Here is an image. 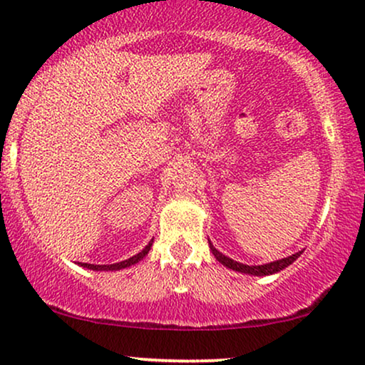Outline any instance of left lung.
Listing matches in <instances>:
<instances>
[{"label": "left lung", "mask_w": 365, "mask_h": 365, "mask_svg": "<svg viewBox=\"0 0 365 365\" xmlns=\"http://www.w3.org/2000/svg\"><path fill=\"white\" fill-rule=\"evenodd\" d=\"M210 249H211V252H213V255L217 257L218 262H222L225 267L233 269V271L244 272V274H252V276H269V274L282 271V269H286L287 265L294 262V260L301 255V252H298V254H292L286 259L276 260V262H269V264H264V265H245V264L235 262V260H232L230 257H227V255H223L222 252H218L213 245H211V242H210Z\"/></svg>", "instance_id": "1"}]
</instances>
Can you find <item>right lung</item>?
<instances>
[{
  "instance_id": "1",
  "label": "right lung",
  "mask_w": 365,
  "mask_h": 365,
  "mask_svg": "<svg viewBox=\"0 0 365 365\" xmlns=\"http://www.w3.org/2000/svg\"><path fill=\"white\" fill-rule=\"evenodd\" d=\"M152 242H154V240H150V242H148V245L145 247V249H143L142 252H138L137 255H133V257H130V259H127V260H121V262H118V264H106V265L81 264V265H83V267L93 269V271H120V269H125V267H128V265H133V264H137L138 260H142L143 257H145V255L148 254V250H150V247H152Z\"/></svg>"
}]
</instances>
